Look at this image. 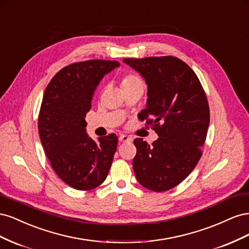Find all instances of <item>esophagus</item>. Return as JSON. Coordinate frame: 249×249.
<instances>
[{"label":"esophagus","mask_w":249,"mask_h":249,"mask_svg":"<svg viewBox=\"0 0 249 249\" xmlns=\"http://www.w3.org/2000/svg\"><path fill=\"white\" fill-rule=\"evenodd\" d=\"M118 140L120 142H130V141H132V137L127 136V135H120Z\"/></svg>","instance_id":"1"}]
</instances>
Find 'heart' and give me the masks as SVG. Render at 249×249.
I'll return each instance as SVG.
<instances>
[{
  "mask_svg": "<svg viewBox=\"0 0 249 249\" xmlns=\"http://www.w3.org/2000/svg\"><path fill=\"white\" fill-rule=\"evenodd\" d=\"M139 84H142V81L140 80L139 77L136 76V74H133V73L125 74V76L122 79V82H120V85H122L123 90L135 85H139Z\"/></svg>",
  "mask_w": 249,
  "mask_h": 249,
  "instance_id": "b5f03b06",
  "label": "heart"
}]
</instances>
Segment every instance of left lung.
<instances>
[{"mask_svg": "<svg viewBox=\"0 0 249 249\" xmlns=\"http://www.w3.org/2000/svg\"><path fill=\"white\" fill-rule=\"evenodd\" d=\"M147 85V119L158 134L149 145L136 138L133 159L135 176L146 189L163 192L190 175L201 157L210 124L207 96L195 72L178 58L124 59Z\"/></svg>", "mask_w": 249, "mask_h": 249, "instance_id": "1", "label": "left lung"}]
</instances>
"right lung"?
<instances>
[{
    "label": "right lung",
    "mask_w": 249,
    "mask_h": 249,
    "mask_svg": "<svg viewBox=\"0 0 249 249\" xmlns=\"http://www.w3.org/2000/svg\"><path fill=\"white\" fill-rule=\"evenodd\" d=\"M119 65L109 60L71 64L55 74L43 93L38 117L41 144L57 176L73 189H94L108 176L117 137L90 138L85 116L101 81Z\"/></svg>",
    "instance_id": "1"
}]
</instances>
